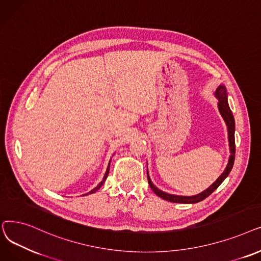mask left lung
<instances>
[{
	"label": "left lung",
	"mask_w": 261,
	"mask_h": 261,
	"mask_svg": "<svg viewBox=\"0 0 261 261\" xmlns=\"http://www.w3.org/2000/svg\"><path fill=\"white\" fill-rule=\"evenodd\" d=\"M216 97L218 98V108L220 114L223 118V120L225 121L226 126H227V134H228V142H229V158H228V163L224 169V171L222 172V174L217 178V180L215 182H213L209 187L202 191L201 193L195 194V195H191V196H187V195H175V194H170L167 192H164L163 190L158 189L156 186L152 182L150 175H148V171H147V179H148V185H150L151 189L155 192V194L161 198H164L166 201L172 202V203H181V204H195L201 202L207 196H209L212 194L219 186L223 182L228 174L229 172L232 169L233 166V161H234V153H236V147H234V119L232 116L231 110L229 108L228 102H227V91L224 85H220L216 92H215Z\"/></svg>",
	"instance_id": "1"
}]
</instances>
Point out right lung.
Wrapping results in <instances>:
<instances>
[{
  "label": "right lung",
  "mask_w": 261,
  "mask_h": 261,
  "mask_svg": "<svg viewBox=\"0 0 261 261\" xmlns=\"http://www.w3.org/2000/svg\"><path fill=\"white\" fill-rule=\"evenodd\" d=\"M110 161H111V159H110ZM110 161H109V164H108V167H107V169H106V172H105V175H104V177H103V179H102V181L98 184L95 188H93L91 191H89L88 193H86V194H84V195H88V194H91V193H94V192H96L98 189H100L102 186H103V184L105 182V180H106V178H107V176H108V173H109V167H110Z\"/></svg>",
  "instance_id": "1"
}]
</instances>
